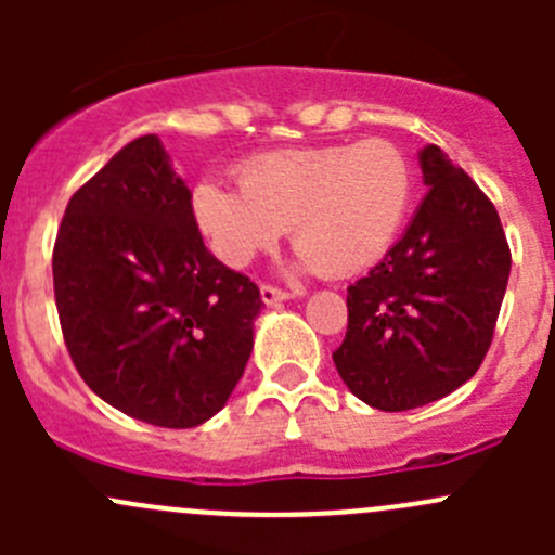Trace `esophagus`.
<instances>
[{
    "label": "esophagus",
    "mask_w": 555,
    "mask_h": 555,
    "mask_svg": "<svg viewBox=\"0 0 555 555\" xmlns=\"http://www.w3.org/2000/svg\"><path fill=\"white\" fill-rule=\"evenodd\" d=\"M260 298H262V304H266V306H279V304H284V300L293 298V293L273 287V284H262Z\"/></svg>",
    "instance_id": "1"
}]
</instances>
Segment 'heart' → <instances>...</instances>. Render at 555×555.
<instances>
[{
  "instance_id": "heart-1",
  "label": "heart",
  "mask_w": 555,
  "mask_h": 555,
  "mask_svg": "<svg viewBox=\"0 0 555 555\" xmlns=\"http://www.w3.org/2000/svg\"><path fill=\"white\" fill-rule=\"evenodd\" d=\"M238 188L201 179L190 209L211 251L244 268L293 231L298 268L351 276L386 255L405 222L413 171L386 139L282 150L238 169Z\"/></svg>"
}]
</instances>
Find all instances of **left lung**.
<instances>
[{
    "label": "left lung",
    "mask_w": 555,
    "mask_h": 555,
    "mask_svg": "<svg viewBox=\"0 0 555 555\" xmlns=\"http://www.w3.org/2000/svg\"><path fill=\"white\" fill-rule=\"evenodd\" d=\"M427 195L402 238L346 295L349 327L333 362L354 397L411 411L475 376L511 276L494 204L443 150L418 153Z\"/></svg>",
    "instance_id": "obj_1"
}]
</instances>
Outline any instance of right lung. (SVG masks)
Instances as JSON below:
<instances>
[{
    "label": "right lung",
    "mask_w": 555,
    "mask_h": 555,
    "mask_svg": "<svg viewBox=\"0 0 555 555\" xmlns=\"http://www.w3.org/2000/svg\"><path fill=\"white\" fill-rule=\"evenodd\" d=\"M190 195L160 139L139 137L72 195L53 249L55 306L82 382L169 429L225 408L262 309L257 284L204 246Z\"/></svg>",
    "instance_id": "add662e5"
}]
</instances>
